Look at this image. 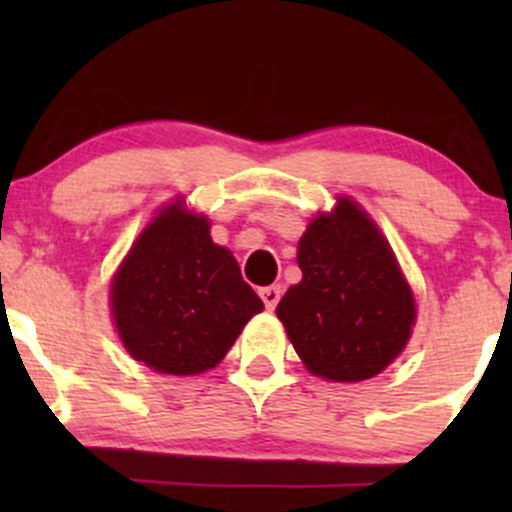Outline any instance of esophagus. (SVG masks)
Wrapping results in <instances>:
<instances>
[{
	"label": "esophagus",
	"instance_id": "1",
	"mask_svg": "<svg viewBox=\"0 0 512 512\" xmlns=\"http://www.w3.org/2000/svg\"><path fill=\"white\" fill-rule=\"evenodd\" d=\"M260 298L267 305V310H274L279 305L281 286H264V289H260Z\"/></svg>",
	"mask_w": 512,
	"mask_h": 512
}]
</instances>
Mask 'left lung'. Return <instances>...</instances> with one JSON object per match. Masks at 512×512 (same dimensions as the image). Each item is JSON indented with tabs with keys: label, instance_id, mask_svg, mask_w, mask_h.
I'll use <instances>...</instances> for the list:
<instances>
[{
	"label": "left lung",
	"instance_id": "8db88e82",
	"mask_svg": "<svg viewBox=\"0 0 512 512\" xmlns=\"http://www.w3.org/2000/svg\"><path fill=\"white\" fill-rule=\"evenodd\" d=\"M301 284L276 305L310 373L337 383L378 375L409 342L416 308L390 245L358 204L342 197L298 243Z\"/></svg>",
	"mask_w": 512,
	"mask_h": 512
}]
</instances>
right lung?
Instances as JSON below:
<instances>
[{
	"label": "right lung",
	"mask_w": 512,
	"mask_h": 512,
	"mask_svg": "<svg viewBox=\"0 0 512 512\" xmlns=\"http://www.w3.org/2000/svg\"><path fill=\"white\" fill-rule=\"evenodd\" d=\"M110 296L125 349L170 375L214 368L264 308L236 257L211 240L209 221L180 202L144 228Z\"/></svg>",
	"instance_id": "right-lung-1"
}]
</instances>
